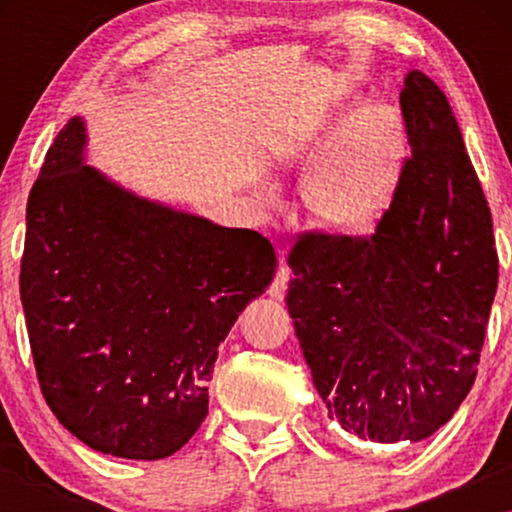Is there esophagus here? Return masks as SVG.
Segmentation results:
<instances>
[{
    "instance_id": "esophagus-1",
    "label": "esophagus",
    "mask_w": 512,
    "mask_h": 512,
    "mask_svg": "<svg viewBox=\"0 0 512 512\" xmlns=\"http://www.w3.org/2000/svg\"><path fill=\"white\" fill-rule=\"evenodd\" d=\"M289 280H291V271H289V266H284V264H282L280 268H277V273H275V277H273L271 287H268V293H271V298H275V300H282V298H284V293H287Z\"/></svg>"
}]
</instances>
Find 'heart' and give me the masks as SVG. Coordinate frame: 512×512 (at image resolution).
<instances>
[{
    "label": "heart",
    "instance_id": "1",
    "mask_svg": "<svg viewBox=\"0 0 512 512\" xmlns=\"http://www.w3.org/2000/svg\"><path fill=\"white\" fill-rule=\"evenodd\" d=\"M402 160L404 140L395 117L388 110L366 112L311 176L307 210L327 230H366L391 201Z\"/></svg>",
    "mask_w": 512,
    "mask_h": 512
}]
</instances>
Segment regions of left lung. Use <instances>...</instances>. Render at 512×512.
I'll use <instances>...</instances> for the list:
<instances>
[{
    "label": "left lung",
    "mask_w": 512,
    "mask_h": 512,
    "mask_svg": "<svg viewBox=\"0 0 512 512\" xmlns=\"http://www.w3.org/2000/svg\"><path fill=\"white\" fill-rule=\"evenodd\" d=\"M411 158L366 237L302 232L287 307L329 418L372 443H420L470 393L495 300L492 216L445 92L400 94Z\"/></svg>",
    "instance_id": "1"
}]
</instances>
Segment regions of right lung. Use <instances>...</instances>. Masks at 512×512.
I'll list each match as a JSON object with an SVG mask.
<instances>
[{"label": "right lung", "mask_w": 512, "mask_h": 512, "mask_svg": "<svg viewBox=\"0 0 512 512\" xmlns=\"http://www.w3.org/2000/svg\"><path fill=\"white\" fill-rule=\"evenodd\" d=\"M72 117L27 203L20 298L40 391L101 454L158 461L207 415L219 345L273 280L255 230L135 196L83 164Z\"/></svg>", "instance_id": "add662e5"}]
</instances>
